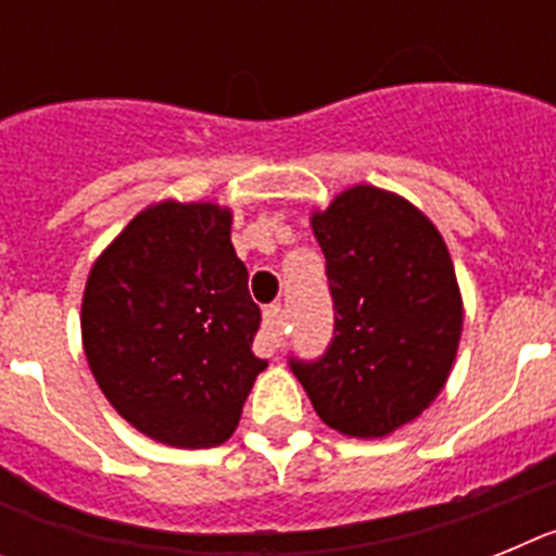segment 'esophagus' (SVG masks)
I'll return each mask as SVG.
<instances>
[{
	"label": "esophagus",
	"mask_w": 556,
	"mask_h": 556,
	"mask_svg": "<svg viewBox=\"0 0 556 556\" xmlns=\"http://www.w3.org/2000/svg\"><path fill=\"white\" fill-rule=\"evenodd\" d=\"M281 328H283L281 303H273V306L264 308V331L262 337H258V342H255L262 356H273V353L281 348V339H283Z\"/></svg>",
	"instance_id": "esophagus-1"
}]
</instances>
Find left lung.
Listing matches in <instances>:
<instances>
[{"mask_svg": "<svg viewBox=\"0 0 556 556\" xmlns=\"http://www.w3.org/2000/svg\"><path fill=\"white\" fill-rule=\"evenodd\" d=\"M333 298L320 358H289L339 434L387 437L440 395L462 337V294L440 230L409 200L353 186L312 214Z\"/></svg>", "mask_w": 556, "mask_h": 556, "instance_id": "1", "label": "left lung"}]
</instances>
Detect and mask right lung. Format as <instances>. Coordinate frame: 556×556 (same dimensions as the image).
I'll return each mask as SVG.
<instances>
[{
	"mask_svg": "<svg viewBox=\"0 0 556 556\" xmlns=\"http://www.w3.org/2000/svg\"><path fill=\"white\" fill-rule=\"evenodd\" d=\"M217 203L150 205L94 262L83 292V351L132 429L214 448L239 426L255 376L262 308Z\"/></svg>",
	"mask_w": 556,
	"mask_h": 556,
	"instance_id": "obj_1",
	"label": "right lung"
}]
</instances>
